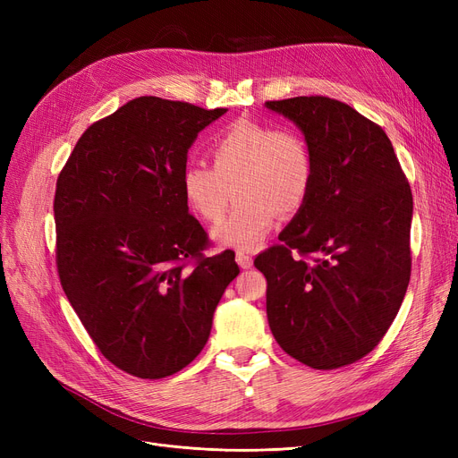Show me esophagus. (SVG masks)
Segmentation results:
<instances>
[{"instance_id": "obj_1", "label": "esophagus", "mask_w": 458, "mask_h": 458, "mask_svg": "<svg viewBox=\"0 0 458 458\" xmlns=\"http://www.w3.org/2000/svg\"><path fill=\"white\" fill-rule=\"evenodd\" d=\"M237 263H239L242 269H250L254 259H252V256L248 254V252H237Z\"/></svg>"}]
</instances>
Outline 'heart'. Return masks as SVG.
<instances>
[{"label":"heart","mask_w":458,"mask_h":458,"mask_svg":"<svg viewBox=\"0 0 458 458\" xmlns=\"http://www.w3.org/2000/svg\"><path fill=\"white\" fill-rule=\"evenodd\" d=\"M208 165H187L182 191L189 208L204 221L224 217L231 189L237 199L212 239L237 250H256L267 239L276 216L293 217L313 185L308 141L288 128L275 130L254 120H237L208 145Z\"/></svg>","instance_id":"b5f03b06"}]
</instances>
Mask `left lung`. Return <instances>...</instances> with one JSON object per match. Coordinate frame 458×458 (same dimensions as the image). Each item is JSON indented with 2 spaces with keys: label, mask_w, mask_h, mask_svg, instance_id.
<instances>
[{
  "label": "left lung",
  "mask_w": 458,
  "mask_h": 458,
  "mask_svg": "<svg viewBox=\"0 0 458 458\" xmlns=\"http://www.w3.org/2000/svg\"><path fill=\"white\" fill-rule=\"evenodd\" d=\"M294 122L313 157V185L279 234L254 259L267 279L275 340L318 370L374 350L394 323L411 279L412 195L392 141L377 123L328 97L267 101ZM318 253L310 267L292 256Z\"/></svg>",
  "instance_id": "left-lung-1"
}]
</instances>
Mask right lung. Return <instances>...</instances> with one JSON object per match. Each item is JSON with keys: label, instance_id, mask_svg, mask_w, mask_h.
<instances>
[{"label": "right lung", "instance_id": "obj_1", "mask_svg": "<svg viewBox=\"0 0 458 458\" xmlns=\"http://www.w3.org/2000/svg\"><path fill=\"white\" fill-rule=\"evenodd\" d=\"M225 113L137 97L84 131L57 179L63 290L99 352L137 378L202 352L241 271L231 250L200 254L206 231L182 191L191 145Z\"/></svg>", "mask_w": 458, "mask_h": 458}]
</instances>
